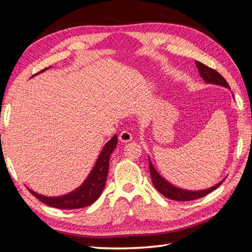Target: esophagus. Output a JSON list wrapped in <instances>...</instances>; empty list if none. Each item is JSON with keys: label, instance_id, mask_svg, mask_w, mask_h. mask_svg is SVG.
<instances>
[{"label": "esophagus", "instance_id": "34e87169", "mask_svg": "<svg viewBox=\"0 0 252 252\" xmlns=\"http://www.w3.org/2000/svg\"><path fill=\"white\" fill-rule=\"evenodd\" d=\"M119 139H120L121 142L128 143V142H130L132 140V134L129 132V131H127V130H124V131H122L120 133Z\"/></svg>", "mask_w": 252, "mask_h": 252}]
</instances>
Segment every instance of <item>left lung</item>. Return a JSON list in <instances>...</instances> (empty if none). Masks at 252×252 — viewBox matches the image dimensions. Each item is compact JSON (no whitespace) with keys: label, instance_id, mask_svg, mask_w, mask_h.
<instances>
[{"label":"left lung","instance_id":"obj_1","mask_svg":"<svg viewBox=\"0 0 252 252\" xmlns=\"http://www.w3.org/2000/svg\"><path fill=\"white\" fill-rule=\"evenodd\" d=\"M195 65L197 67V70H199L201 78L205 81L206 84H213V85L222 86L230 90V87L228 85L226 80L218 71H216L215 69H211V68L207 67L200 62H197V61H195ZM148 161H149V171H150L152 183H154L155 187L157 188V190L159 193L170 200L186 202V201L200 199V197L207 195L208 193L212 192L213 190H216L219 186L222 185V183L225 181V179H223L215 186H211L209 188L202 189V190H188L184 188H180L178 186L171 184L170 182L167 181L158 173V171L156 169L155 165L152 164L149 156H148Z\"/></svg>","mask_w":252,"mask_h":252}]
</instances>
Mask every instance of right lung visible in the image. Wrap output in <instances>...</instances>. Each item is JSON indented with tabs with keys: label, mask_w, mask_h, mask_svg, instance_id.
<instances>
[{
	"label": "right lung",
	"mask_w": 252,
	"mask_h": 252,
	"mask_svg": "<svg viewBox=\"0 0 252 252\" xmlns=\"http://www.w3.org/2000/svg\"><path fill=\"white\" fill-rule=\"evenodd\" d=\"M50 67L45 68L41 72L46 71ZM117 144L118 134H114L112 138L105 144L100 156L96 158L93 170L89 172L86 180L84 181L78 188H75L70 192L57 196H48L37 193L29 187H26L30 191V193L34 195L36 199H39L42 203L50 206V207H55L59 209H79L86 207V206L94 203L103 192V189L106 184V179H107L109 170V158L113 150L116 149Z\"/></svg>",
	"instance_id": "1"
}]
</instances>
